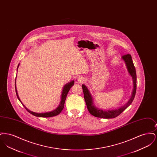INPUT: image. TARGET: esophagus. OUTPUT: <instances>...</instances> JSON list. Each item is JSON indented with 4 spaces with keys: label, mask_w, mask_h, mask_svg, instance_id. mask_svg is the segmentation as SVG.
Instances as JSON below:
<instances>
[{
    "label": "esophagus",
    "mask_w": 157,
    "mask_h": 157,
    "mask_svg": "<svg viewBox=\"0 0 157 157\" xmlns=\"http://www.w3.org/2000/svg\"><path fill=\"white\" fill-rule=\"evenodd\" d=\"M78 81L79 82H83L85 81V79L83 77H79L78 78Z\"/></svg>",
    "instance_id": "esophagus-1"
}]
</instances>
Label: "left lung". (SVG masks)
Returning a JSON list of instances; mask_svg holds the SVG:
<instances>
[{
  "label": "left lung",
  "instance_id": "obj_1",
  "mask_svg": "<svg viewBox=\"0 0 157 157\" xmlns=\"http://www.w3.org/2000/svg\"><path fill=\"white\" fill-rule=\"evenodd\" d=\"M121 59L125 62L128 73L131 76L133 80V90L132 92L131 97L129 99V101L127 102V104L115 109L103 110L102 109H99L98 108L96 107L95 106V104H94L93 98L92 97L90 90L85 85L82 84V87L84 94V99L87 106L88 110L91 115L95 117H98L101 118H114L118 117L124 110H125L131 104L134 99L136 90V74L135 67L133 63V61L132 60V57L131 55L127 54L122 56L121 57Z\"/></svg>",
  "mask_w": 157,
  "mask_h": 157
}]
</instances>
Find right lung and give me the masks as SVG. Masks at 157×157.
Here are the masks:
<instances>
[{
    "mask_svg": "<svg viewBox=\"0 0 157 157\" xmlns=\"http://www.w3.org/2000/svg\"><path fill=\"white\" fill-rule=\"evenodd\" d=\"M19 66V64L18 65L17 67V69ZM16 78L15 79V90H16V96L18 98V99L19 100V101L21 102V104L23 105V106L25 107V108L28 111V112H29L31 114H32L33 115L37 117H42V118H48V117H55L58 115V114H59L61 111H62V109L64 108V104H65V99L67 97V93L69 91L70 89L71 88V87L74 85V81H72L70 82H68L67 84H66L63 88L62 91V95H61V100L60 102L59 106L53 111H52L51 112H44V113H37V112H34L31 111L30 110H29L23 104L22 102H21L20 98L18 96V94H17V91L16 90Z\"/></svg>",
    "mask_w": 157,
    "mask_h": 157,
    "instance_id": "1",
    "label": "right lung"
}]
</instances>
